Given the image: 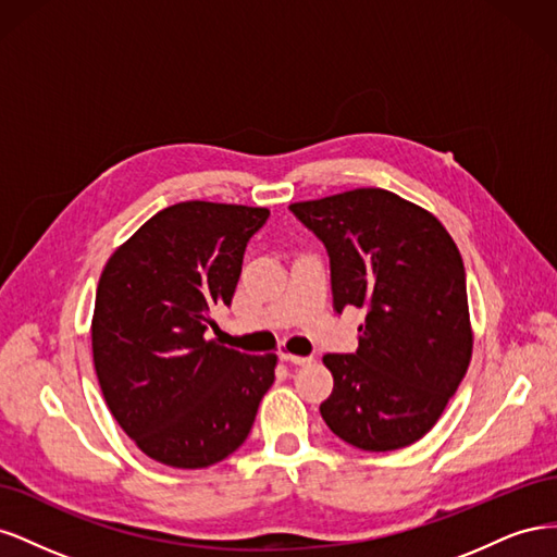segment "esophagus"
<instances>
[{
    "label": "esophagus",
    "mask_w": 557,
    "mask_h": 557,
    "mask_svg": "<svg viewBox=\"0 0 557 557\" xmlns=\"http://www.w3.org/2000/svg\"><path fill=\"white\" fill-rule=\"evenodd\" d=\"M281 360L288 364H309L311 362L309 356H293V352H281Z\"/></svg>",
    "instance_id": "34e87169"
}]
</instances>
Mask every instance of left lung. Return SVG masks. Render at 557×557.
Here are the masks:
<instances>
[{"mask_svg":"<svg viewBox=\"0 0 557 557\" xmlns=\"http://www.w3.org/2000/svg\"><path fill=\"white\" fill-rule=\"evenodd\" d=\"M293 215L323 242L334 309L367 311L356 352H327V428L362 450H397L425 436L471 358L460 250L434 215L387 190L299 201Z\"/></svg>","mask_w":557,"mask_h":557,"instance_id":"obj_1","label":"left lung"}]
</instances>
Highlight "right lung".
<instances>
[{
  "mask_svg": "<svg viewBox=\"0 0 557 557\" xmlns=\"http://www.w3.org/2000/svg\"><path fill=\"white\" fill-rule=\"evenodd\" d=\"M267 209L181 201L117 248L97 285L92 358L117 425L162 465L225 460L252 428L276 356L207 339L230 307L250 237Z\"/></svg>",
  "mask_w": 557,
  "mask_h": 557,
  "instance_id": "1",
  "label": "right lung"
}]
</instances>
